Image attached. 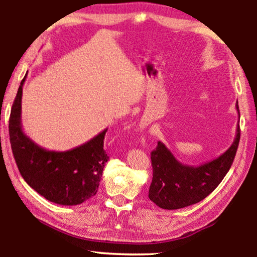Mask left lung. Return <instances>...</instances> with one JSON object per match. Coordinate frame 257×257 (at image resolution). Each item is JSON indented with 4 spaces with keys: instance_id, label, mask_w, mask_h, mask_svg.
I'll return each mask as SVG.
<instances>
[{
    "instance_id": "left-lung-1",
    "label": "left lung",
    "mask_w": 257,
    "mask_h": 257,
    "mask_svg": "<svg viewBox=\"0 0 257 257\" xmlns=\"http://www.w3.org/2000/svg\"><path fill=\"white\" fill-rule=\"evenodd\" d=\"M237 111L239 113L238 102ZM240 139L237 125L232 145L219 158L199 167L180 163L163 143L159 142L151 153L153 179L149 197L164 210H178L201 202L214 190L231 168Z\"/></svg>"
}]
</instances>
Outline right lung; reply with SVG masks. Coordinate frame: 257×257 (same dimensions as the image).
Returning <instances> with one entry per match:
<instances>
[{"mask_svg":"<svg viewBox=\"0 0 257 257\" xmlns=\"http://www.w3.org/2000/svg\"><path fill=\"white\" fill-rule=\"evenodd\" d=\"M26 76L19 86L9 120V135L17 167L25 181L43 197L60 205H78L97 193L108 156L104 151V129L75 149L47 151L34 143L21 127V97Z\"/></svg>","mask_w":257,"mask_h":257,"instance_id":"1","label":"right lung"}]
</instances>
